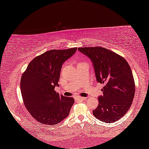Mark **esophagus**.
Instances as JSON below:
<instances>
[{"label":"esophagus","instance_id":"obj_1","mask_svg":"<svg viewBox=\"0 0 149 149\" xmlns=\"http://www.w3.org/2000/svg\"><path fill=\"white\" fill-rule=\"evenodd\" d=\"M75 99L77 100H85V97H80V96H77L75 97Z\"/></svg>","mask_w":149,"mask_h":149}]
</instances>
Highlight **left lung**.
Returning <instances> with one entry per match:
<instances>
[{
  "label": "left lung",
  "instance_id": "left-lung-1",
  "mask_svg": "<svg viewBox=\"0 0 149 149\" xmlns=\"http://www.w3.org/2000/svg\"><path fill=\"white\" fill-rule=\"evenodd\" d=\"M78 50L92 62L97 83L104 85L103 95L93 114L104 123L117 121L127 113L135 94V83L130 65L123 57L102 47Z\"/></svg>",
  "mask_w": 149,
  "mask_h": 149
}]
</instances>
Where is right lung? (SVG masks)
<instances>
[{"label": "right lung", "instance_id": "1", "mask_svg": "<svg viewBox=\"0 0 149 149\" xmlns=\"http://www.w3.org/2000/svg\"><path fill=\"white\" fill-rule=\"evenodd\" d=\"M77 50L74 47L45 52L34 58L22 74L20 88L24 103L40 123L56 125L70 113L74 98L59 94L54 89L58 85L62 64Z\"/></svg>", "mask_w": 149, "mask_h": 149}]
</instances>
